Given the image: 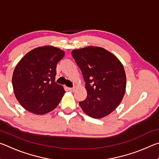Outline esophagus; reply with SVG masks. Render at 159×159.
Returning a JSON list of instances; mask_svg holds the SVG:
<instances>
[{"mask_svg": "<svg viewBox=\"0 0 159 159\" xmlns=\"http://www.w3.org/2000/svg\"><path fill=\"white\" fill-rule=\"evenodd\" d=\"M68 90L70 91V92H74L75 90V88H69Z\"/></svg>", "mask_w": 159, "mask_h": 159, "instance_id": "obj_1", "label": "esophagus"}]
</instances>
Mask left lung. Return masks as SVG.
<instances>
[{
	"mask_svg": "<svg viewBox=\"0 0 159 159\" xmlns=\"http://www.w3.org/2000/svg\"><path fill=\"white\" fill-rule=\"evenodd\" d=\"M71 55L82 71L88 95L79 104L94 118L107 116L116 109L125 93L126 76L120 60L101 47L74 50Z\"/></svg>",
	"mask_w": 159,
	"mask_h": 159,
	"instance_id": "1",
	"label": "left lung"
}]
</instances>
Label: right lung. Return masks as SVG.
<instances>
[{
    "label": "right lung",
    "mask_w": 159,
    "mask_h": 159,
    "mask_svg": "<svg viewBox=\"0 0 159 159\" xmlns=\"http://www.w3.org/2000/svg\"><path fill=\"white\" fill-rule=\"evenodd\" d=\"M64 55V50L47 45L34 48L19 61L12 75L13 90L26 110L43 115L57 107L65 93L55 82L57 64Z\"/></svg>",
    "instance_id": "add662e5"
}]
</instances>
